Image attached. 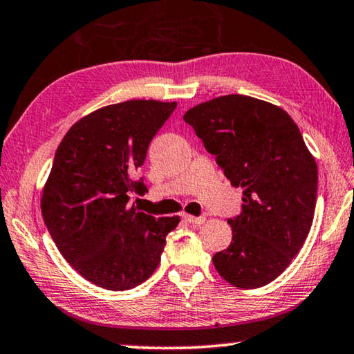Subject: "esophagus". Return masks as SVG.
<instances>
[{"label":"esophagus","mask_w":354,"mask_h":354,"mask_svg":"<svg viewBox=\"0 0 354 354\" xmlns=\"http://www.w3.org/2000/svg\"><path fill=\"white\" fill-rule=\"evenodd\" d=\"M183 217H184V221L192 223V225H200V223L205 222V217H195V216H190V214H184Z\"/></svg>","instance_id":"obj_1"}]
</instances>
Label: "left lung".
I'll return each instance as SVG.
<instances>
[{"mask_svg":"<svg viewBox=\"0 0 354 354\" xmlns=\"http://www.w3.org/2000/svg\"><path fill=\"white\" fill-rule=\"evenodd\" d=\"M233 187L243 212L228 218L233 238L212 257L221 277L238 288L277 279L310 232L318 168L291 116L266 100L228 94L184 115Z\"/></svg>","mask_w":354,"mask_h":354,"instance_id":"obj_1","label":"left lung"}]
</instances>
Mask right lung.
<instances>
[{
    "label": "right lung",
    "mask_w": 354,
    "mask_h": 354,
    "mask_svg": "<svg viewBox=\"0 0 354 354\" xmlns=\"http://www.w3.org/2000/svg\"><path fill=\"white\" fill-rule=\"evenodd\" d=\"M176 102L126 100L83 116L56 149L41 209L56 248L89 282L136 288L156 271L179 216L156 218L129 205L148 192L133 171Z\"/></svg>",
    "instance_id": "right-lung-1"
}]
</instances>
